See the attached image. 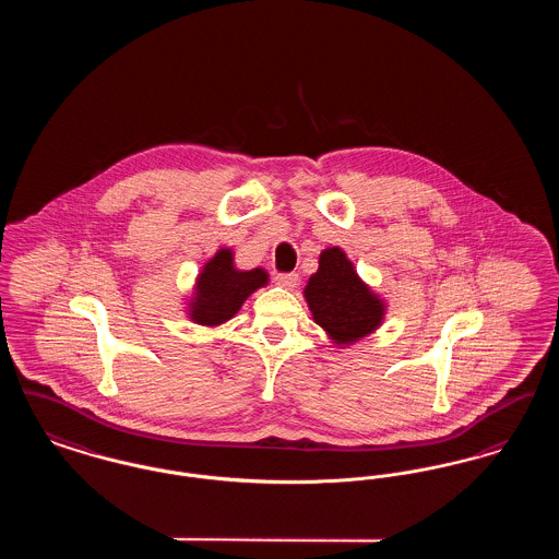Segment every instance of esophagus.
I'll return each instance as SVG.
<instances>
[{"instance_id": "34e87169", "label": "esophagus", "mask_w": 559, "mask_h": 559, "mask_svg": "<svg viewBox=\"0 0 559 559\" xmlns=\"http://www.w3.org/2000/svg\"><path fill=\"white\" fill-rule=\"evenodd\" d=\"M274 281H276V285H281V287H285V289H293V287L297 285L299 276H297L295 272H285V274H276Z\"/></svg>"}]
</instances>
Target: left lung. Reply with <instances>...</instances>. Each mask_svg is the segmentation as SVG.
Returning <instances> with one entry per match:
<instances>
[{"instance_id":"obj_1","label":"left lung","mask_w":559,"mask_h":559,"mask_svg":"<svg viewBox=\"0 0 559 559\" xmlns=\"http://www.w3.org/2000/svg\"><path fill=\"white\" fill-rule=\"evenodd\" d=\"M304 295L317 324L337 346L371 335L385 314L383 299L362 283L340 247L320 253L319 270L310 276Z\"/></svg>"}]
</instances>
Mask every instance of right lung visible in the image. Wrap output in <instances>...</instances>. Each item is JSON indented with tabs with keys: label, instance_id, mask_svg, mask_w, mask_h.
Listing matches in <instances>:
<instances>
[{
	"label": "right lung",
	"instance_id": "right-lung-1",
	"mask_svg": "<svg viewBox=\"0 0 559 559\" xmlns=\"http://www.w3.org/2000/svg\"><path fill=\"white\" fill-rule=\"evenodd\" d=\"M233 260V249H217L197 276L194 295L188 301V317L192 322L217 326L233 319L251 293L267 285L266 270H237Z\"/></svg>",
	"mask_w": 559,
	"mask_h": 559
}]
</instances>
